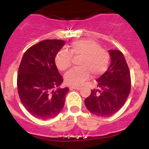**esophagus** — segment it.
I'll use <instances>...</instances> for the list:
<instances>
[{"mask_svg": "<svg viewBox=\"0 0 149 149\" xmlns=\"http://www.w3.org/2000/svg\"><path fill=\"white\" fill-rule=\"evenodd\" d=\"M70 90H73V89H76V90H79L81 88L80 86H70Z\"/></svg>", "mask_w": 149, "mask_h": 149, "instance_id": "obj_1", "label": "esophagus"}]
</instances>
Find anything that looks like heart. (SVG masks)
Instances as JSON below:
<instances>
[{
    "label": "heart",
    "mask_w": 149,
    "mask_h": 149,
    "mask_svg": "<svg viewBox=\"0 0 149 149\" xmlns=\"http://www.w3.org/2000/svg\"><path fill=\"white\" fill-rule=\"evenodd\" d=\"M76 68L65 75V82L70 86H79L89 78L91 73L93 76L103 74L108 68L109 54L106 49L92 40H83L71 43L69 51L62 49L57 53L55 63L61 71L68 70L73 64V57L79 58Z\"/></svg>",
    "instance_id": "obj_1"
}]
</instances>
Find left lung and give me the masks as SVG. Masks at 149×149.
Masks as SVG:
<instances>
[{"mask_svg":"<svg viewBox=\"0 0 149 149\" xmlns=\"http://www.w3.org/2000/svg\"><path fill=\"white\" fill-rule=\"evenodd\" d=\"M111 64L107 70L97 79V88L84 102L88 110L102 118L110 117L125 103L131 87L128 65L123 52L109 49Z\"/></svg>","mask_w":149,"mask_h":149,"instance_id":"left-lung-1","label":"left lung"}]
</instances>
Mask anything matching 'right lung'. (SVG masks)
Wrapping results in <instances>:
<instances>
[{
    "label": "right lung",
    "mask_w": 149,
    "mask_h": 149,
    "mask_svg": "<svg viewBox=\"0 0 149 149\" xmlns=\"http://www.w3.org/2000/svg\"><path fill=\"white\" fill-rule=\"evenodd\" d=\"M64 44L63 40H46L34 45L24 52L19 67V98L26 110L38 119L55 118L64 107L69 88H58L63 79L55 63Z\"/></svg>",
    "instance_id": "1"
}]
</instances>
